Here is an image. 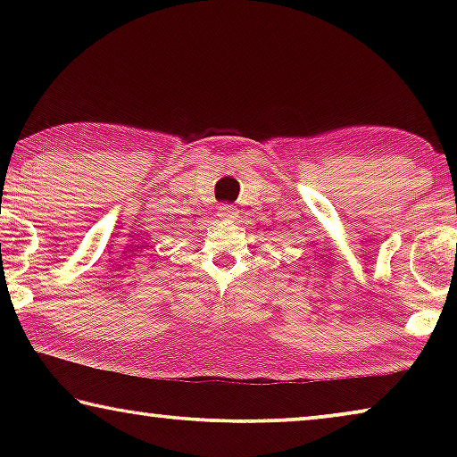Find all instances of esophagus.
<instances>
[{"label": "esophagus", "instance_id": "esophagus-1", "mask_svg": "<svg viewBox=\"0 0 457 457\" xmlns=\"http://www.w3.org/2000/svg\"><path fill=\"white\" fill-rule=\"evenodd\" d=\"M218 215H220V218H223V220H236L237 218V210H236L234 205H229V204H221Z\"/></svg>", "mask_w": 457, "mask_h": 457}]
</instances>
